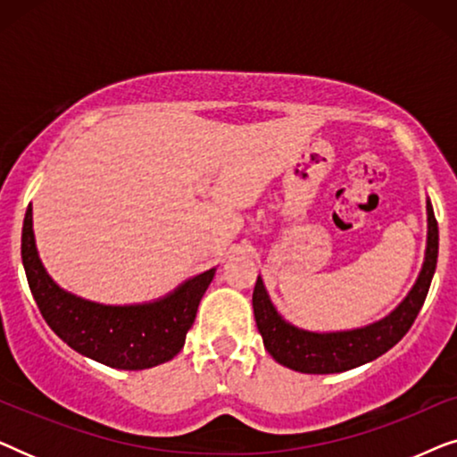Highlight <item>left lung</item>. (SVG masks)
<instances>
[{
    "label": "left lung",
    "instance_id": "left-lung-1",
    "mask_svg": "<svg viewBox=\"0 0 457 457\" xmlns=\"http://www.w3.org/2000/svg\"><path fill=\"white\" fill-rule=\"evenodd\" d=\"M427 210L428 245L420 277L411 287L410 295L399 303V308L393 310L383 320L370 324V327L327 335L308 333V330L291 327L277 314V310H274V305L266 295L262 278L258 277L252 297L253 316L268 353L278 364L291 368V370L305 374H333L352 370L355 366L377 360L378 355L397 345L414 324L418 312H420L424 299H427L430 280H433L436 268L439 227H436V218L430 202Z\"/></svg>",
    "mask_w": 457,
    "mask_h": 457
}]
</instances>
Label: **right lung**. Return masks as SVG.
Returning a JSON list of instances; mask_svg holds the SVG:
<instances>
[{
    "label": "right lung",
    "mask_w": 457,
    "mask_h": 457,
    "mask_svg": "<svg viewBox=\"0 0 457 457\" xmlns=\"http://www.w3.org/2000/svg\"><path fill=\"white\" fill-rule=\"evenodd\" d=\"M22 264L37 308L49 328L74 352L120 370H143L172 360L195 322L197 305L214 268L187 280L170 297L145 305H99L60 289L41 266L33 235V208L22 224Z\"/></svg>",
    "instance_id": "obj_1"
}]
</instances>
